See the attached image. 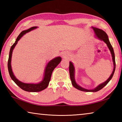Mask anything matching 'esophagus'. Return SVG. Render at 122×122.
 <instances>
[{"instance_id":"obj_1","label":"esophagus","mask_w":122,"mask_h":122,"mask_svg":"<svg viewBox=\"0 0 122 122\" xmlns=\"http://www.w3.org/2000/svg\"><path fill=\"white\" fill-rule=\"evenodd\" d=\"M62 56H63V57H65V58H66V57H67V54L66 53H63Z\"/></svg>"}]
</instances>
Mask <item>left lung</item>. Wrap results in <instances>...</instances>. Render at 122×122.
<instances>
[{
    "label": "left lung",
    "instance_id": "8db88e82",
    "mask_svg": "<svg viewBox=\"0 0 122 122\" xmlns=\"http://www.w3.org/2000/svg\"><path fill=\"white\" fill-rule=\"evenodd\" d=\"M92 28H93V30H94L96 36L99 39H100V40H103V41H104V42L107 45V46H108L109 50H110L111 51V55H112V60H113V65H114V68H113V71H112V74H111V75H110V77H109V78L107 80L106 82H104V83L100 84V85L97 86L96 88H95L94 89L88 90V89H84V88L81 87V86H78V84H77V83L75 82V78H74V71H75V70H74V67L73 66V64L71 62H70L69 69L70 77H71V80L72 84H73V86H74V87L76 89H77L81 90V91H83V92H97V91H99L101 89H102L103 87H104V86L108 83V82L110 81V80L111 79V78H112V76L113 75V74H114V72L115 71V68H116L114 51H113V49L112 48V46H111V45L110 44V42H109L108 35L104 31H103V30H100V29L97 28H94V27H92Z\"/></svg>",
    "mask_w": 122,
    "mask_h": 122
}]
</instances>
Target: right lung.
Wrapping results in <instances>:
<instances>
[{
	"mask_svg": "<svg viewBox=\"0 0 122 122\" xmlns=\"http://www.w3.org/2000/svg\"><path fill=\"white\" fill-rule=\"evenodd\" d=\"M37 27L34 26L28 29V30H23V31L20 33V34L18 36L17 38L16 39L15 42L14 43V44L12 45L11 47L9 54V60H8V70H9V74L10 75V77H11L12 80L15 82L16 84V85H18L19 87L22 89V90L26 92H40L44 90L45 89H46L48 86L49 82L50 81L51 75L52 74V72L53 70L55 69V68L59 65L61 61V57H57L56 58L52 60L49 62V63L47 64V65L46 67V69H45V75L44 79L40 83L38 84H31V83H25L23 82H20L18 79H16V77L14 76V74L13 73V71H12L11 68V57H12V51H13V49H14V47L15 46V45L17 44L18 41H19L20 38L24 36L25 34H26V33L36 28Z\"/></svg>",
	"mask_w": 122,
	"mask_h": 122,
	"instance_id": "obj_1",
	"label": "right lung"
}]
</instances>
